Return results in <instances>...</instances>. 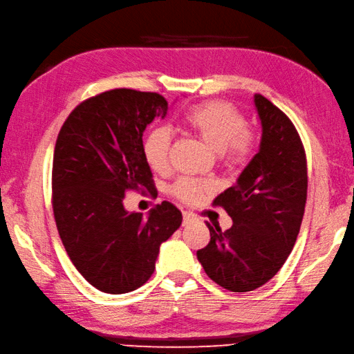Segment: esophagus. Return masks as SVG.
Masks as SVG:
<instances>
[{"label":"esophagus","instance_id":"34e87169","mask_svg":"<svg viewBox=\"0 0 354 354\" xmlns=\"http://www.w3.org/2000/svg\"><path fill=\"white\" fill-rule=\"evenodd\" d=\"M195 219H197V218H195V215L191 214V212H185V214H183V225L194 223Z\"/></svg>","mask_w":354,"mask_h":354}]
</instances>
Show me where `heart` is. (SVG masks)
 Instances as JSON below:
<instances>
[{
	"label": "heart",
	"mask_w": 354,
	"mask_h": 354,
	"mask_svg": "<svg viewBox=\"0 0 354 354\" xmlns=\"http://www.w3.org/2000/svg\"><path fill=\"white\" fill-rule=\"evenodd\" d=\"M182 122L210 150L219 153L230 167L247 163L257 148L256 131L247 127L245 116L229 101L212 100L187 109ZM169 147L171 133L167 127H156L147 133L142 142V154L151 169L162 172L168 168ZM204 189L206 187L198 182L183 177L172 186V194L182 201L195 203Z\"/></svg>",
	"instance_id": "heart-1"
}]
</instances>
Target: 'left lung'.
<instances>
[{
    "label": "left lung",
    "mask_w": 354,
    "mask_h": 354,
    "mask_svg": "<svg viewBox=\"0 0 354 354\" xmlns=\"http://www.w3.org/2000/svg\"><path fill=\"white\" fill-rule=\"evenodd\" d=\"M254 104L262 124L259 153L234 186L219 194L233 225L209 223L210 242L197 251L207 276L233 292H248L271 280L294 248L308 198V163L292 121L261 93Z\"/></svg>",
    "instance_id": "8db88e82"
}]
</instances>
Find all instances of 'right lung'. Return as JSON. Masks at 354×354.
Listing matches in <instances>:
<instances>
[{"label":"right lung","mask_w":354,"mask_h":354,"mask_svg":"<svg viewBox=\"0 0 354 354\" xmlns=\"http://www.w3.org/2000/svg\"><path fill=\"white\" fill-rule=\"evenodd\" d=\"M160 93L112 89L84 100L62 125L53 157V212L77 271L107 294H125L151 277L160 243L182 224L169 201L147 218L124 207L130 191L151 195L154 180L142 135L167 116Z\"/></svg>","instance_id":"add662e5"}]
</instances>
